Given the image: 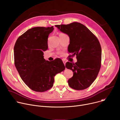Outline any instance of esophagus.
Listing matches in <instances>:
<instances>
[{"label":"esophagus","instance_id":"34e87169","mask_svg":"<svg viewBox=\"0 0 120 120\" xmlns=\"http://www.w3.org/2000/svg\"><path fill=\"white\" fill-rule=\"evenodd\" d=\"M63 63H64V65H65V63H66V61L65 60H63Z\"/></svg>","mask_w":120,"mask_h":120}]
</instances>
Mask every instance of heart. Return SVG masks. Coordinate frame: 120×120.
Returning <instances> with one entry per match:
<instances>
[{
	"instance_id": "heart-1",
	"label": "heart",
	"mask_w": 120,
	"mask_h": 120,
	"mask_svg": "<svg viewBox=\"0 0 120 120\" xmlns=\"http://www.w3.org/2000/svg\"><path fill=\"white\" fill-rule=\"evenodd\" d=\"M65 35V34H64V33H59V38H60V37H61L62 36H63V35Z\"/></svg>"
}]
</instances>
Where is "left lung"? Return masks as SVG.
Returning a JSON list of instances; mask_svg holds the SVG:
<instances>
[{
	"mask_svg": "<svg viewBox=\"0 0 120 120\" xmlns=\"http://www.w3.org/2000/svg\"><path fill=\"white\" fill-rule=\"evenodd\" d=\"M55 26L69 37L68 52L72 54L69 56H76L77 62L65 64L74 73L68 81V84L76 90L87 88L96 79L101 66V49L98 38L88 28L78 22Z\"/></svg>",
	"mask_w": 120,
	"mask_h": 120,
	"instance_id": "1",
	"label": "left lung"
}]
</instances>
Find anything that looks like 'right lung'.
I'll return each instance as SVG.
<instances>
[{
	"instance_id": "1",
	"label": "right lung",
	"mask_w": 120,
	"mask_h": 120,
	"mask_svg": "<svg viewBox=\"0 0 120 120\" xmlns=\"http://www.w3.org/2000/svg\"><path fill=\"white\" fill-rule=\"evenodd\" d=\"M51 27H35L20 36L14 46V63L21 79L31 90L44 92L52 88L54 77L65 69L60 58L45 61L43 51L48 49Z\"/></svg>"
}]
</instances>
